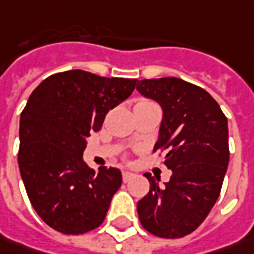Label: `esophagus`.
Wrapping results in <instances>:
<instances>
[{
  "instance_id": "esophagus-1",
  "label": "esophagus",
  "mask_w": 254,
  "mask_h": 254,
  "mask_svg": "<svg viewBox=\"0 0 254 254\" xmlns=\"http://www.w3.org/2000/svg\"><path fill=\"white\" fill-rule=\"evenodd\" d=\"M133 177H135V174H133V173H130V171H124V173H122V179H124L125 183L130 181Z\"/></svg>"
}]
</instances>
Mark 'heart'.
<instances>
[{
  "label": "heart",
  "mask_w": 254,
  "mask_h": 254,
  "mask_svg": "<svg viewBox=\"0 0 254 254\" xmlns=\"http://www.w3.org/2000/svg\"><path fill=\"white\" fill-rule=\"evenodd\" d=\"M137 104H149V101H144V100H142V101H139V102H137Z\"/></svg>",
  "instance_id": "obj_1"
}]
</instances>
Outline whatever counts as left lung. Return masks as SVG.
<instances>
[{"label": "left lung", "instance_id": "left-lung-1", "mask_svg": "<svg viewBox=\"0 0 254 254\" xmlns=\"http://www.w3.org/2000/svg\"><path fill=\"white\" fill-rule=\"evenodd\" d=\"M136 90L163 110L157 149H166L170 181L144 177L150 190L139 202L137 215L146 231L176 239L204 222L222 188L229 163L228 119L208 92L177 77L137 81Z\"/></svg>", "mask_w": 254, "mask_h": 254}]
</instances>
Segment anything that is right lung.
<instances>
[{
    "mask_svg": "<svg viewBox=\"0 0 254 254\" xmlns=\"http://www.w3.org/2000/svg\"><path fill=\"white\" fill-rule=\"evenodd\" d=\"M135 85L133 78L68 70L31 94L19 121L18 164L32 206L55 231L80 235L104 222L122 174L105 166L91 170L83 153L90 133Z\"/></svg>",
    "mask_w": 254,
    "mask_h": 254,
    "instance_id": "1",
    "label": "right lung"
}]
</instances>
